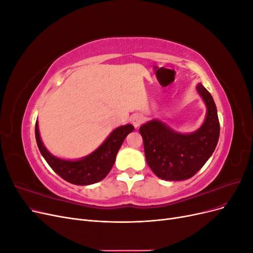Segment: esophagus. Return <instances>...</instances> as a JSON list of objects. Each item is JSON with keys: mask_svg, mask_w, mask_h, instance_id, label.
<instances>
[{"mask_svg": "<svg viewBox=\"0 0 253 253\" xmlns=\"http://www.w3.org/2000/svg\"><path fill=\"white\" fill-rule=\"evenodd\" d=\"M131 121H132V124L135 127H139L143 124L144 118H143V116H141V115H139V114H135L132 116Z\"/></svg>", "mask_w": 253, "mask_h": 253, "instance_id": "1", "label": "esophagus"}]
</instances>
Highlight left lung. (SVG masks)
<instances>
[{"label":"left lung","instance_id":"left-lung-1","mask_svg":"<svg viewBox=\"0 0 253 253\" xmlns=\"http://www.w3.org/2000/svg\"><path fill=\"white\" fill-rule=\"evenodd\" d=\"M196 89L206 104L207 114L203 126L190 134L174 131L157 119L140 126L145 160L159 178L185 180L192 177L213 154L219 137L216 105L203 84Z\"/></svg>","mask_w":253,"mask_h":253}]
</instances>
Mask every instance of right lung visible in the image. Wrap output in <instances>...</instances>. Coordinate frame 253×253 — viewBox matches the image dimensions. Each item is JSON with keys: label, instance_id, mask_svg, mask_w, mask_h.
Segmentation results:
<instances>
[{"label": "right lung", "instance_id": "right-lung-1", "mask_svg": "<svg viewBox=\"0 0 253 253\" xmlns=\"http://www.w3.org/2000/svg\"><path fill=\"white\" fill-rule=\"evenodd\" d=\"M134 131L132 125L121 126L110 134L104 142L89 155L78 160L61 159L44 147L39 133V125L36 121V140L42 156L51 169L64 180L78 186H87L102 180L111 171L116 155L126 137Z\"/></svg>", "mask_w": 253, "mask_h": 253}]
</instances>
